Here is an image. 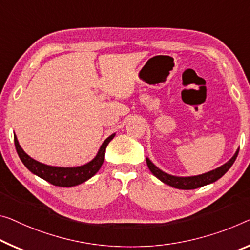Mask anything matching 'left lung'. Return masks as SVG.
<instances>
[{
  "label": "left lung",
  "instance_id": "left-lung-1",
  "mask_svg": "<svg viewBox=\"0 0 250 250\" xmlns=\"http://www.w3.org/2000/svg\"><path fill=\"white\" fill-rule=\"evenodd\" d=\"M238 152H239V149H237L231 159H230L227 163L221 165V167L214 168L212 171L207 172V173H203L200 175H194V176H175V175L165 173V172H163L162 170H160L159 167H155L148 157H146V163L149 171L152 172L153 175H155L156 178L161 180L163 183L167 184V186L170 187H173L175 189L193 190V189H197V188L207 186V184L216 182L217 180L220 179L222 175H225L226 172L231 167V165L236 161Z\"/></svg>",
  "mask_w": 250,
  "mask_h": 250
}]
</instances>
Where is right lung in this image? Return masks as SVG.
<instances>
[{"label": "right lung", "mask_w": 250, "mask_h": 250, "mask_svg": "<svg viewBox=\"0 0 250 250\" xmlns=\"http://www.w3.org/2000/svg\"><path fill=\"white\" fill-rule=\"evenodd\" d=\"M115 136V133L108 136L104 141L101 148L93 160L80 167H51V165L43 164L41 162H38L32 157H30L26 153L23 151L22 147L19 144V141L17 136L14 135V144L15 148H17L18 155L22 161V163L25 165V167L29 171H31L33 174L39 176V178L45 180L49 183L53 184L57 187H75L78 184L83 183L89 180L91 176H94L99 168L102 167L104 163V159H105V152L106 147L110 141L113 140Z\"/></svg>", "instance_id": "obj_1"}]
</instances>
